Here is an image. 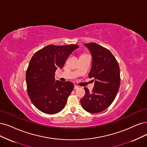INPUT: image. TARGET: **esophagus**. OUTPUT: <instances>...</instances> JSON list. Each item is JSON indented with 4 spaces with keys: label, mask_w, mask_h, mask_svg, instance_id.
I'll use <instances>...</instances> for the list:
<instances>
[{
    "label": "esophagus",
    "mask_w": 147,
    "mask_h": 147,
    "mask_svg": "<svg viewBox=\"0 0 147 147\" xmlns=\"http://www.w3.org/2000/svg\"><path fill=\"white\" fill-rule=\"evenodd\" d=\"M78 88H79V86H78L76 85L74 86V90H77V89H78Z\"/></svg>",
    "instance_id": "1"
}]
</instances>
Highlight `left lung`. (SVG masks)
<instances>
[{
	"instance_id": "obj_1",
	"label": "left lung",
	"mask_w": 147,
	"mask_h": 147,
	"mask_svg": "<svg viewBox=\"0 0 147 147\" xmlns=\"http://www.w3.org/2000/svg\"><path fill=\"white\" fill-rule=\"evenodd\" d=\"M92 56L89 78H94L91 92L84 88L85 94L80 100L84 109L91 113L106 110L115 100L120 86V69L118 62L108 49L96 43H85Z\"/></svg>"
}]
</instances>
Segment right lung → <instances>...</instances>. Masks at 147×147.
I'll list each match as a JSON object with an SVG mask.
<instances>
[{
    "instance_id": "obj_1",
    "label": "right lung",
    "mask_w": 147,
    "mask_h": 147,
    "mask_svg": "<svg viewBox=\"0 0 147 147\" xmlns=\"http://www.w3.org/2000/svg\"><path fill=\"white\" fill-rule=\"evenodd\" d=\"M79 47L77 45H49L37 51L31 59L26 72L27 91L31 101L40 111L53 115L66 105L74 84L56 80L58 68H62L68 56Z\"/></svg>"
}]
</instances>
